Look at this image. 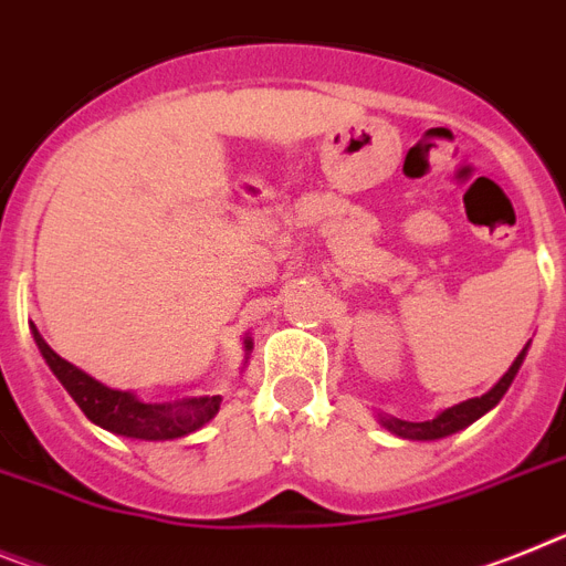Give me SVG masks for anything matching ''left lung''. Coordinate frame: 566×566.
Segmentation results:
<instances>
[{"label":"left lung","instance_id":"1","mask_svg":"<svg viewBox=\"0 0 566 566\" xmlns=\"http://www.w3.org/2000/svg\"><path fill=\"white\" fill-rule=\"evenodd\" d=\"M526 349H530V343H526L524 349L518 352V357L513 360V366L504 371V378L492 386L490 392L481 395V398L461 400V403H455V407H449V409H443V412L434 415L432 421H400V418H395V415L380 412L378 415L380 427L389 429V432L398 434V438H407V441H438V438H447V434L461 432V429H467L470 423H475L478 418H484L490 409L499 407V400L504 398L506 389H510V384H513L515 375H518L521 364H524Z\"/></svg>","mask_w":566,"mask_h":566}]
</instances>
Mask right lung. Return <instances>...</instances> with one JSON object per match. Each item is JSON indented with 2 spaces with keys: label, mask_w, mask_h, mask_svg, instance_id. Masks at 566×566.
Masks as SVG:
<instances>
[{
  "label": "right lung",
  "mask_w": 566,
  "mask_h": 566,
  "mask_svg": "<svg viewBox=\"0 0 566 566\" xmlns=\"http://www.w3.org/2000/svg\"><path fill=\"white\" fill-rule=\"evenodd\" d=\"M31 335L56 380L76 400V407L85 412L91 423L108 429V432L134 438V441H174V438H186V434L202 429L220 412L223 395H200V398L151 403V400H139L137 395L125 392V389H111V386L91 378L88 371H82L80 366L67 364L65 357L56 355L36 326H31ZM251 346H254L251 337H245V364H249Z\"/></svg>",
  "instance_id": "right-lung-1"
}]
</instances>
